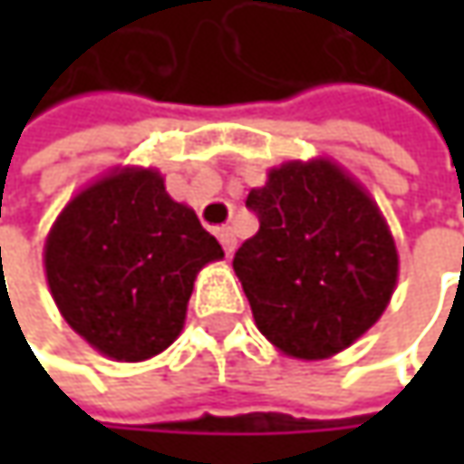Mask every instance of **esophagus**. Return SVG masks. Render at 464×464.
<instances>
[{"mask_svg":"<svg viewBox=\"0 0 464 464\" xmlns=\"http://www.w3.org/2000/svg\"><path fill=\"white\" fill-rule=\"evenodd\" d=\"M217 237H219V242H222L224 253H227V256H232V253H235V247H237L235 229H232V227H219V229H217Z\"/></svg>","mask_w":464,"mask_h":464,"instance_id":"34e87169","label":"esophagus"}]
</instances>
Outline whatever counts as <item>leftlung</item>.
Instances as JSON below:
<instances>
[{"mask_svg": "<svg viewBox=\"0 0 464 464\" xmlns=\"http://www.w3.org/2000/svg\"><path fill=\"white\" fill-rule=\"evenodd\" d=\"M260 229L232 268L258 330L302 362L353 346L387 310L401 276L377 201L330 157L289 160L247 193Z\"/></svg>", "mask_w": 464, "mask_h": 464, "instance_id": "obj_1", "label": "left lung"}]
</instances>
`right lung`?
Listing matches in <instances>:
<instances>
[{"label": "right lung", "mask_w": 464, "mask_h": 464, "mask_svg": "<svg viewBox=\"0 0 464 464\" xmlns=\"http://www.w3.org/2000/svg\"><path fill=\"white\" fill-rule=\"evenodd\" d=\"M224 250L162 172L118 165L80 188L44 245L48 292L62 317L105 359L147 362L186 325L193 281Z\"/></svg>", "instance_id": "obj_1"}]
</instances>
